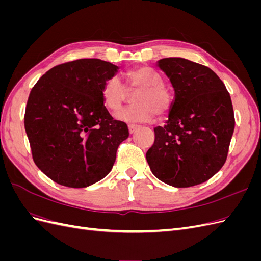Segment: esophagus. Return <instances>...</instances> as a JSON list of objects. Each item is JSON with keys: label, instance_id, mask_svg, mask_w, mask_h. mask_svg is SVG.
<instances>
[{"label": "esophagus", "instance_id": "esophagus-1", "mask_svg": "<svg viewBox=\"0 0 261 261\" xmlns=\"http://www.w3.org/2000/svg\"><path fill=\"white\" fill-rule=\"evenodd\" d=\"M139 127L138 125H135V124H129L128 125V129H129V133L130 134H133V133H135L136 132V129Z\"/></svg>", "mask_w": 261, "mask_h": 261}]
</instances>
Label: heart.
I'll return each mask as SVG.
<instances>
[{"instance_id": "1", "label": "heart", "mask_w": 261, "mask_h": 261, "mask_svg": "<svg viewBox=\"0 0 261 261\" xmlns=\"http://www.w3.org/2000/svg\"><path fill=\"white\" fill-rule=\"evenodd\" d=\"M126 85L120 77L113 75L102 85V103L108 111L116 113L122 109L130 92H136L134 105L116 115L120 121L127 123L150 122L155 113L165 116L172 106V92L163 84L162 76L154 69L141 66L125 74Z\"/></svg>"}]
</instances>
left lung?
I'll list each match as a JSON object with an SVG mask.
<instances>
[{"instance_id":"8db88e82","label":"left lung","mask_w":261,"mask_h":261,"mask_svg":"<svg viewBox=\"0 0 261 261\" xmlns=\"http://www.w3.org/2000/svg\"><path fill=\"white\" fill-rule=\"evenodd\" d=\"M174 88L169 120L146 153L153 175L173 187L208 180L226 161L235 118L230 93L209 67L181 58L158 61Z\"/></svg>"}]
</instances>
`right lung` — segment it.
Here are the masks:
<instances>
[{
	"label": "right lung",
	"instance_id": "obj_1",
	"mask_svg": "<svg viewBox=\"0 0 261 261\" xmlns=\"http://www.w3.org/2000/svg\"><path fill=\"white\" fill-rule=\"evenodd\" d=\"M117 69L99 59L76 60L52 67L31 89L25 112L31 153L55 183L83 188L112 170L129 135L102 103V85Z\"/></svg>",
	"mask_w": 261,
	"mask_h": 261
}]
</instances>
